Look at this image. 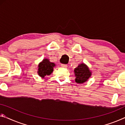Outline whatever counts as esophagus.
<instances>
[{"instance_id": "obj_1", "label": "esophagus", "mask_w": 125, "mask_h": 125, "mask_svg": "<svg viewBox=\"0 0 125 125\" xmlns=\"http://www.w3.org/2000/svg\"><path fill=\"white\" fill-rule=\"evenodd\" d=\"M61 66L62 67V68H66L67 67H68V65L66 64H61Z\"/></svg>"}]
</instances>
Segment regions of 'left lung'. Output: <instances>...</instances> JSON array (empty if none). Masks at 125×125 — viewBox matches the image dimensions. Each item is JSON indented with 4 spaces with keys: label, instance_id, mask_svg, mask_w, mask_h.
<instances>
[{
    "label": "left lung",
    "instance_id": "1",
    "mask_svg": "<svg viewBox=\"0 0 125 125\" xmlns=\"http://www.w3.org/2000/svg\"><path fill=\"white\" fill-rule=\"evenodd\" d=\"M75 82L78 84H83L88 81L92 75V72L87 65L84 63L80 64L74 69Z\"/></svg>",
    "mask_w": 125,
    "mask_h": 125
}]
</instances>
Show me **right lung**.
<instances>
[{"mask_svg":"<svg viewBox=\"0 0 125 125\" xmlns=\"http://www.w3.org/2000/svg\"><path fill=\"white\" fill-rule=\"evenodd\" d=\"M56 66L55 63L50 62L49 59H43L38 65L37 73L41 78H45L46 76L50 75L53 71V68Z\"/></svg>","mask_w":125,"mask_h":125,"instance_id":"right-lung-1","label":"right lung"}]
</instances>
